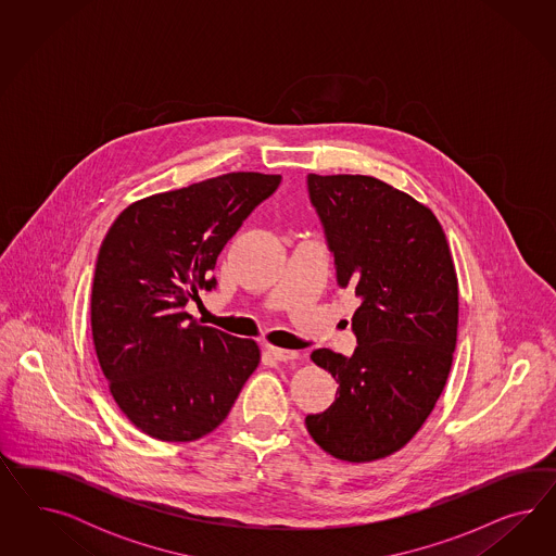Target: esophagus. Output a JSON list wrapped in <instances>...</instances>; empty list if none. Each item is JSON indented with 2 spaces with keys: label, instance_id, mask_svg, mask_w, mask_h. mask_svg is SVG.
Returning a JSON list of instances; mask_svg holds the SVG:
<instances>
[{
  "label": "esophagus",
  "instance_id": "34e87169",
  "mask_svg": "<svg viewBox=\"0 0 556 556\" xmlns=\"http://www.w3.org/2000/svg\"><path fill=\"white\" fill-rule=\"evenodd\" d=\"M267 353H269L275 361H281V363L300 358V353H295V351H287V349H279V346H267Z\"/></svg>",
  "mask_w": 556,
  "mask_h": 556
}]
</instances>
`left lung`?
Segmentation results:
<instances>
[{
    "mask_svg": "<svg viewBox=\"0 0 556 556\" xmlns=\"http://www.w3.org/2000/svg\"><path fill=\"white\" fill-rule=\"evenodd\" d=\"M338 283L363 305L351 358L318 349L312 361L338 381L337 402L307 416L328 455L372 463L402 451L432 414L453 367L458 279L434 212L370 175H307Z\"/></svg>",
    "mask_w": 556,
    "mask_h": 556,
    "instance_id": "8db88e82",
    "label": "left lung"
}]
</instances>
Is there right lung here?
Returning <instances> with one entry per match:
<instances>
[{
    "instance_id": "1",
    "label": "right lung",
    "mask_w": 556,
    "mask_h": 556,
    "mask_svg": "<svg viewBox=\"0 0 556 556\" xmlns=\"http://www.w3.org/2000/svg\"><path fill=\"white\" fill-rule=\"evenodd\" d=\"M281 175L226 173L130 203L103 238L91 287V334L122 414L147 437L191 442L214 432L261 363L251 338L186 312L224 244Z\"/></svg>"
}]
</instances>
